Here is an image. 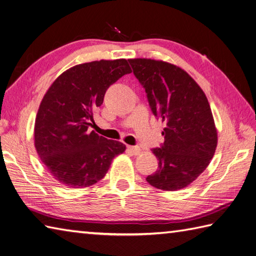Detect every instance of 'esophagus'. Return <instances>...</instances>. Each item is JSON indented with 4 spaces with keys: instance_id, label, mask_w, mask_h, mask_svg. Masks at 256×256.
I'll return each mask as SVG.
<instances>
[{
    "instance_id": "1",
    "label": "esophagus",
    "mask_w": 256,
    "mask_h": 256,
    "mask_svg": "<svg viewBox=\"0 0 256 256\" xmlns=\"http://www.w3.org/2000/svg\"><path fill=\"white\" fill-rule=\"evenodd\" d=\"M128 150L133 155H138L140 152L138 146H128Z\"/></svg>"
}]
</instances>
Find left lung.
Returning a JSON list of instances; mask_svg holds the SVG:
<instances>
[{
    "label": "left lung",
    "mask_w": 256,
    "mask_h": 256,
    "mask_svg": "<svg viewBox=\"0 0 256 256\" xmlns=\"http://www.w3.org/2000/svg\"><path fill=\"white\" fill-rule=\"evenodd\" d=\"M145 89L150 110L165 123V142L153 148L158 170L146 180L174 192L198 178L214 155L218 133L208 99L190 76L175 64L154 59H128Z\"/></svg>",
    "instance_id": "1"
}]
</instances>
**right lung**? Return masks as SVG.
<instances>
[{"label": "right lung", "mask_w": 256, "mask_h": 256, "mask_svg": "<svg viewBox=\"0 0 256 256\" xmlns=\"http://www.w3.org/2000/svg\"><path fill=\"white\" fill-rule=\"evenodd\" d=\"M132 69L126 59L77 64L54 81L38 108L34 138L42 164L68 188H84L106 176L125 145L89 132L106 91Z\"/></svg>", "instance_id": "1"}]
</instances>
